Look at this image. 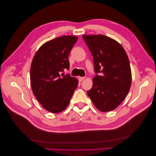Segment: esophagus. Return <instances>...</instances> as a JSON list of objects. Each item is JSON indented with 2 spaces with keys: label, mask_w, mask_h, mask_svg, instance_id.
Returning a JSON list of instances; mask_svg holds the SVG:
<instances>
[{
  "label": "esophagus",
  "mask_w": 156,
  "mask_h": 156,
  "mask_svg": "<svg viewBox=\"0 0 156 156\" xmlns=\"http://www.w3.org/2000/svg\"><path fill=\"white\" fill-rule=\"evenodd\" d=\"M78 79H79V80H80V81H82V80H84L85 77H78Z\"/></svg>",
  "instance_id": "obj_1"
}]
</instances>
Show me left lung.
Returning <instances> with one entry per match:
<instances>
[{
	"mask_svg": "<svg viewBox=\"0 0 156 156\" xmlns=\"http://www.w3.org/2000/svg\"><path fill=\"white\" fill-rule=\"evenodd\" d=\"M93 56L96 75L88 97L101 112L114 110L127 95L131 70L127 53L115 39L103 35H83Z\"/></svg>",
	"mask_w": 156,
	"mask_h": 156,
	"instance_id": "8db88e82",
	"label": "left lung"
}]
</instances>
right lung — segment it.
<instances>
[{
  "label": "right lung",
  "mask_w": 156,
  "mask_h": 156,
  "mask_svg": "<svg viewBox=\"0 0 156 156\" xmlns=\"http://www.w3.org/2000/svg\"><path fill=\"white\" fill-rule=\"evenodd\" d=\"M78 37L62 36L43 44L31 62L30 81L32 91L46 111L59 113L67 108L78 80L60 74L69 68L68 55Z\"/></svg>",
  "instance_id": "1"
}]
</instances>
